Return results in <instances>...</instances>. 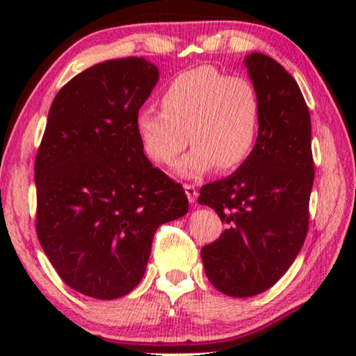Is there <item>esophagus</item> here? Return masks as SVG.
I'll use <instances>...</instances> for the list:
<instances>
[{
  "instance_id": "1",
  "label": "esophagus",
  "mask_w": 356,
  "mask_h": 356,
  "mask_svg": "<svg viewBox=\"0 0 356 356\" xmlns=\"http://www.w3.org/2000/svg\"><path fill=\"white\" fill-rule=\"evenodd\" d=\"M184 193H186L189 202H191V204L196 202V199H197V189L194 188L193 184H184Z\"/></svg>"
}]
</instances>
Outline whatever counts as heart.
<instances>
[{
	"label": "heart",
	"mask_w": 356,
	"mask_h": 356,
	"mask_svg": "<svg viewBox=\"0 0 356 356\" xmlns=\"http://www.w3.org/2000/svg\"><path fill=\"white\" fill-rule=\"evenodd\" d=\"M157 110L136 115V133L145 157L170 165L186 147L177 173L199 178L217 167L232 172L250 159L261 123V99L254 84L241 76H227L213 66H199L178 74L160 95Z\"/></svg>",
	"instance_id": "obj_1"
}]
</instances>
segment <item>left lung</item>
<instances>
[{"label": "left lung", "instance_id": "1", "mask_svg": "<svg viewBox=\"0 0 356 356\" xmlns=\"http://www.w3.org/2000/svg\"><path fill=\"white\" fill-rule=\"evenodd\" d=\"M245 65L261 99L254 150L230 177L204 184L197 199L225 223L201 250L206 275L236 298L262 293L289 270L308 233L314 181L309 110L298 84L262 53Z\"/></svg>", "mask_w": 356, "mask_h": 356}]
</instances>
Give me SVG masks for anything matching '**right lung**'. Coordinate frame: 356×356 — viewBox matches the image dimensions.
Masks as SVG:
<instances>
[{"label":"right lung","instance_id":"1","mask_svg":"<svg viewBox=\"0 0 356 356\" xmlns=\"http://www.w3.org/2000/svg\"><path fill=\"white\" fill-rule=\"evenodd\" d=\"M157 81L144 58L104 61L50 106L35 159L37 236L61 280L90 298L129 293L157 228L188 212L183 186L152 167L136 133Z\"/></svg>","mask_w":356,"mask_h":356}]
</instances>
